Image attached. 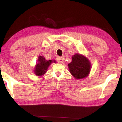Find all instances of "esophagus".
<instances>
[{
    "instance_id": "esophagus-1",
    "label": "esophagus",
    "mask_w": 122,
    "mask_h": 122,
    "mask_svg": "<svg viewBox=\"0 0 122 122\" xmlns=\"http://www.w3.org/2000/svg\"><path fill=\"white\" fill-rule=\"evenodd\" d=\"M57 61L59 63H63L64 62V57H58L57 58Z\"/></svg>"
}]
</instances>
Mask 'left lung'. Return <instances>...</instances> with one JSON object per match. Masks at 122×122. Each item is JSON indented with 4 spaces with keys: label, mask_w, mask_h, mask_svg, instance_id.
<instances>
[{
    "label": "left lung",
    "mask_w": 122,
    "mask_h": 122,
    "mask_svg": "<svg viewBox=\"0 0 122 122\" xmlns=\"http://www.w3.org/2000/svg\"><path fill=\"white\" fill-rule=\"evenodd\" d=\"M71 62L68 64L69 72L76 79H83L89 76L91 63L87 57L76 53L71 57Z\"/></svg>",
    "instance_id": "left-lung-1"
}]
</instances>
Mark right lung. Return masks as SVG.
<instances>
[{"mask_svg": "<svg viewBox=\"0 0 122 122\" xmlns=\"http://www.w3.org/2000/svg\"><path fill=\"white\" fill-rule=\"evenodd\" d=\"M52 63H56L55 60H46L44 56H38L36 64L35 66L34 73L36 76H41L46 74L48 68Z\"/></svg>", "mask_w": 122, "mask_h": 122, "instance_id": "add662e5", "label": "right lung"}]
</instances>
